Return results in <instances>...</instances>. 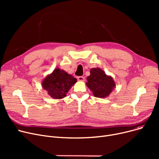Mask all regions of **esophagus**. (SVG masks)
<instances>
[{"label": "esophagus", "instance_id": "34e87169", "mask_svg": "<svg viewBox=\"0 0 159 159\" xmlns=\"http://www.w3.org/2000/svg\"><path fill=\"white\" fill-rule=\"evenodd\" d=\"M77 80H78L79 81H84L85 78H84V77L80 76V77H77Z\"/></svg>", "mask_w": 159, "mask_h": 159}]
</instances>
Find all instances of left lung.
I'll list each match as a JSON object with an SVG mask.
<instances>
[{"label": "left lung", "instance_id": "left-lung-1", "mask_svg": "<svg viewBox=\"0 0 159 159\" xmlns=\"http://www.w3.org/2000/svg\"><path fill=\"white\" fill-rule=\"evenodd\" d=\"M87 80V87L92 91L94 97L97 98L108 97L116 86L113 77L98 68L91 69Z\"/></svg>", "mask_w": 159, "mask_h": 159}]
</instances>
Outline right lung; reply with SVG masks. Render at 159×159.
<instances>
[{"mask_svg": "<svg viewBox=\"0 0 159 159\" xmlns=\"http://www.w3.org/2000/svg\"><path fill=\"white\" fill-rule=\"evenodd\" d=\"M77 82L71 75L57 68L43 80L42 87L52 98L62 99Z\"/></svg>", "mask_w": 159, "mask_h": 159, "instance_id": "add662e5", "label": "right lung"}]
</instances>
